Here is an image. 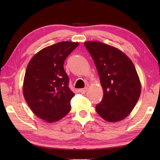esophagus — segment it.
I'll return each instance as SVG.
<instances>
[{
	"label": "esophagus",
	"instance_id": "34e87169",
	"mask_svg": "<svg viewBox=\"0 0 160 160\" xmlns=\"http://www.w3.org/2000/svg\"><path fill=\"white\" fill-rule=\"evenodd\" d=\"M87 89L88 88L87 87H84V88H82V89H79V91H80V93H86V91H87Z\"/></svg>",
	"mask_w": 160,
	"mask_h": 160
}]
</instances>
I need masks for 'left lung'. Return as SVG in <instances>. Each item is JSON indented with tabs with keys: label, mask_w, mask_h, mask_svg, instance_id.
<instances>
[{
	"label": "left lung",
	"mask_w": 160,
	"mask_h": 160,
	"mask_svg": "<svg viewBox=\"0 0 160 160\" xmlns=\"http://www.w3.org/2000/svg\"><path fill=\"white\" fill-rule=\"evenodd\" d=\"M94 61L104 96L96 107L97 113L107 122L123 120L130 114L141 93L137 71L130 58L115 47L102 42L84 43Z\"/></svg>",
	"instance_id": "8db88e82"
}]
</instances>
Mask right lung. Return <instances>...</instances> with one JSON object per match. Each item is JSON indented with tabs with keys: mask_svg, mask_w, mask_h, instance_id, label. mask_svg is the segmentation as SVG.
I'll list each match as a JSON object with an SVG mask.
<instances>
[{
	"mask_svg": "<svg viewBox=\"0 0 160 160\" xmlns=\"http://www.w3.org/2000/svg\"><path fill=\"white\" fill-rule=\"evenodd\" d=\"M78 45L64 41L47 47L37 53L27 67L24 97L33 113L46 122L58 121L71 110L75 95L63 65Z\"/></svg>",
	"mask_w": 160,
	"mask_h": 160,
	"instance_id": "right-lung-1",
	"label": "right lung"
}]
</instances>
